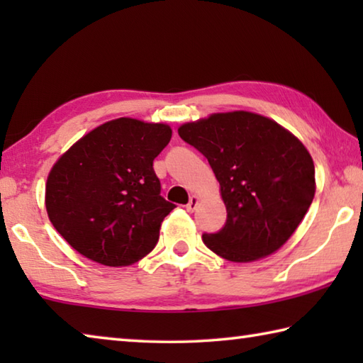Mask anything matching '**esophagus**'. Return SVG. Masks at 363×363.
I'll use <instances>...</instances> for the list:
<instances>
[{
  "label": "esophagus",
  "instance_id": "esophagus-1",
  "mask_svg": "<svg viewBox=\"0 0 363 363\" xmlns=\"http://www.w3.org/2000/svg\"><path fill=\"white\" fill-rule=\"evenodd\" d=\"M196 205H199V199H196V196H190V200H189V203L186 205V210L189 211V213H194L195 210H196Z\"/></svg>",
  "mask_w": 363,
  "mask_h": 363
}]
</instances>
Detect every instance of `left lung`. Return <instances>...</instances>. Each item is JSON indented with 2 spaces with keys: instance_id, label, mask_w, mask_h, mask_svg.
<instances>
[{
  "instance_id": "1",
  "label": "left lung",
  "mask_w": 363,
  "mask_h": 363,
  "mask_svg": "<svg viewBox=\"0 0 363 363\" xmlns=\"http://www.w3.org/2000/svg\"><path fill=\"white\" fill-rule=\"evenodd\" d=\"M177 133L206 157L225 203L223 229L201 235L206 247L233 262L277 251L314 200L315 169L306 147L279 123L251 112L214 113Z\"/></svg>"
}]
</instances>
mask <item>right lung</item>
Here are the masks:
<instances>
[{
  "mask_svg": "<svg viewBox=\"0 0 363 363\" xmlns=\"http://www.w3.org/2000/svg\"><path fill=\"white\" fill-rule=\"evenodd\" d=\"M171 128L118 118L72 145L46 182L49 220L72 248L104 266H130L155 248L176 205L163 199L153 160Z\"/></svg>",
  "mask_w": 363,
  "mask_h": 363,
  "instance_id": "obj_1",
  "label": "right lung"
}]
</instances>
